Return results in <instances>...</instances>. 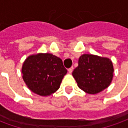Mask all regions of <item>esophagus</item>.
Masks as SVG:
<instances>
[{
  "label": "esophagus",
  "mask_w": 128,
  "mask_h": 128,
  "mask_svg": "<svg viewBox=\"0 0 128 128\" xmlns=\"http://www.w3.org/2000/svg\"><path fill=\"white\" fill-rule=\"evenodd\" d=\"M72 70H73V67L72 66H71L70 68H68V72H69V73H71V72H72Z\"/></svg>",
  "instance_id": "esophagus-1"
}]
</instances>
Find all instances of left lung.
Segmentation results:
<instances>
[{
	"label": "left lung",
	"mask_w": 128,
	"mask_h": 128,
	"mask_svg": "<svg viewBox=\"0 0 128 128\" xmlns=\"http://www.w3.org/2000/svg\"><path fill=\"white\" fill-rule=\"evenodd\" d=\"M112 62L109 58L84 54L78 61L72 76L79 88L86 93H99L110 86L113 78Z\"/></svg>",
	"instance_id": "left-lung-1"
}]
</instances>
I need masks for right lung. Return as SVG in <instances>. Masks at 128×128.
<instances>
[{
    "instance_id": "add662e5",
    "label": "right lung",
    "mask_w": 128,
    "mask_h": 128,
    "mask_svg": "<svg viewBox=\"0 0 128 128\" xmlns=\"http://www.w3.org/2000/svg\"><path fill=\"white\" fill-rule=\"evenodd\" d=\"M66 72L62 60L50 53L29 56L22 67V78L27 87L40 96L57 91Z\"/></svg>"
}]
</instances>
